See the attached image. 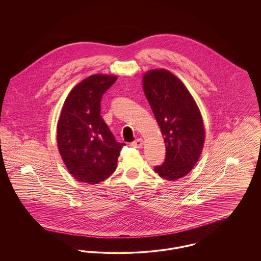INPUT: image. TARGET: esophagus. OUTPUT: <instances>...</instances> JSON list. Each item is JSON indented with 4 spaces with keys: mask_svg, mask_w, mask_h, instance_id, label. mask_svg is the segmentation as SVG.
Here are the masks:
<instances>
[{
    "mask_svg": "<svg viewBox=\"0 0 261 261\" xmlns=\"http://www.w3.org/2000/svg\"><path fill=\"white\" fill-rule=\"evenodd\" d=\"M143 145H144V141H143V139H137L133 144H132V146L134 147V148H137V149H140V148H142L143 147Z\"/></svg>",
    "mask_w": 261,
    "mask_h": 261,
    "instance_id": "esophagus-1",
    "label": "esophagus"
}]
</instances>
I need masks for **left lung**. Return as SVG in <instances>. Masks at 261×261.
<instances>
[{
	"label": "left lung",
	"mask_w": 261,
	"mask_h": 261,
	"mask_svg": "<svg viewBox=\"0 0 261 261\" xmlns=\"http://www.w3.org/2000/svg\"><path fill=\"white\" fill-rule=\"evenodd\" d=\"M143 86L166 144L165 162L153 170L163 179L178 180L193 169L203 149L201 113L185 85L168 70H149Z\"/></svg>",
	"instance_id": "left-lung-1"
}]
</instances>
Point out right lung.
<instances>
[{"label":"right lung","mask_w":261,"mask_h":261,"mask_svg":"<svg viewBox=\"0 0 261 261\" xmlns=\"http://www.w3.org/2000/svg\"><path fill=\"white\" fill-rule=\"evenodd\" d=\"M116 79L91 75L78 83L65 99L57 123V145L77 181L98 184L116 169L124 144L116 142L100 115L102 95Z\"/></svg>","instance_id":"right-lung-1"}]
</instances>
